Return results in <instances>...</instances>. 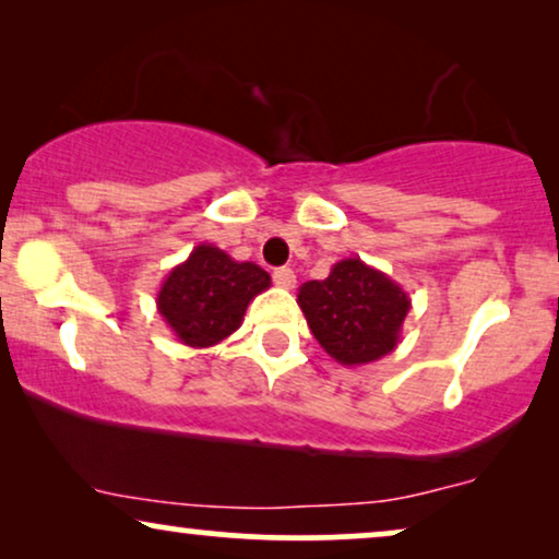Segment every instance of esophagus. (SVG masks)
<instances>
[{
	"label": "esophagus",
	"mask_w": 559,
	"mask_h": 559,
	"mask_svg": "<svg viewBox=\"0 0 559 559\" xmlns=\"http://www.w3.org/2000/svg\"><path fill=\"white\" fill-rule=\"evenodd\" d=\"M273 281H275V286H281V288H294L296 273L292 271V267H278V271H273Z\"/></svg>",
	"instance_id": "obj_1"
}]
</instances>
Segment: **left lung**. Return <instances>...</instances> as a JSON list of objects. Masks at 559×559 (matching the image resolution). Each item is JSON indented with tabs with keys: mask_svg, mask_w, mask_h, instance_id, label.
<instances>
[{
	"mask_svg": "<svg viewBox=\"0 0 559 559\" xmlns=\"http://www.w3.org/2000/svg\"><path fill=\"white\" fill-rule=\"evenodd\" d=\"M296 301L324 353L347 368L393 353L412 309L404 288L360 258L334 263L324 281H307Z\"/></svg>",
	"mask_w": 559,
	"mask_h": 559,
	"instance_id": "8db88e82",
	"label": "left lung"
}]
</instances>
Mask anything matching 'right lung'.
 <instances>
[{"label":"right lung","mask_w":559,"mask_h":559,"mask_svg":"<svg viewBox=\"0 0 559 559\" xmlns=\"http://www.w3.org/2000/svg\"><path fill=\"white\" fill-rule=\"evenodd\" d=\"M267 286L271 275L263 267L202 242L166 275L155 304L178 342L214 347L240 330L248 304Z\"/></svg>","instance_id":"obj_1"}]
</instances>
